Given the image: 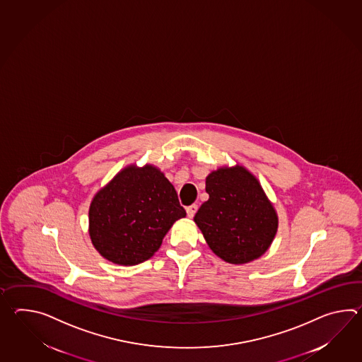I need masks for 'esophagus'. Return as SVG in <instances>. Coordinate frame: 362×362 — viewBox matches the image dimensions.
<instances>
[{"label":"esophagus","mask_w":362,"mask_h":362,"mask_svg":"<svg viewBox=\"0 0 362 362\" xmlns=\"http://www.w3.org/2000/svg\"><path fill=\"white\" fill-rule=\"evenodd\" d=\"M199 209V206L196 205V204H192V205H189L188 208H187V216L189 218H193V216L196 214V211Z\"/></svg>","instance_id":"esophagus-1"}]
</instances>
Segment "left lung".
Returning a JSON list of instances; mask_svg holds the SVG:
<instances>
[{"label": "left lung", "instance_id": "1", "mask_svg": "<svg viewBox=\"0 0 362 362\" xmlns=\"http://www.w3.org/2000/svg\"><path fill=\"white\" fill-rule=\"evenodd\" d=\"M205 201L193 218L218 257L233 265L261 257L278 230V216L257 177L236 165L206 177Z\"/></svg>", "mask_w": 362, "mask_h": 362}]
</instances>
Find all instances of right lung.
I'll return each mask as SVG.
<instances>
[{"label":"right lung","mask_w":362,"mask_h":362,"mask_svg":"<svg viewBox=\"0 0 362 362\" xmlns=\"http://www.w3.org/2000/svg\"><path fill=\"white\" fill-rule=\"evenodd\" d=\"M185 217L177 191L152 165H131L95 194L89 206V236L112 264H141L161 247L174 222Z\"/></svg>","instance_id":"obj_1"}]
</instances>
